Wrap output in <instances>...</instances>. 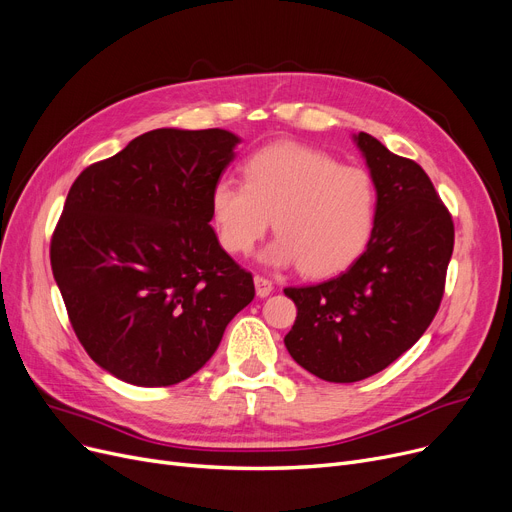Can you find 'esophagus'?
Instances as JSON below:
<instances>
[{"label": "esophagus", "instance_id": "34e87169", "mask_svg": "<svg viewBox=\"0 0 512 512\" xmlns=\"http://www.w3.org/2000/svg\"><path fill=\"white\" fill-rule=\"evenodd\" d=\"M255 290H257V297L265 299V297H270V292L274 290V284H272V280H267L263 276H255Z\"/></svg>", "mask_w": 512, "mask_h": 512}]
</instances>
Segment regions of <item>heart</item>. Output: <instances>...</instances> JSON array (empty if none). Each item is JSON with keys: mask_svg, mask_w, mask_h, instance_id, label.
<instances>
[{"mask_svg": "<svg viewBox=\"0 0 512 512\" xmlns=\"http://www.w3.org/2000/svg\"><path fill=\"white\" fill-rule=\"evenodd\" d=\"M245 182L222 178L211 191V218L220 245L232 255L251 253L274 218L276 240L263 261L297 265L321 278L346 270L367 247L378 211L371 174L340 166L299 143H276L253 153Z\"/></svg>", "mask_w": 512, "mask_h": 512, "instance_id": "1", "label": "heart"}]
</instances>
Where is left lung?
<instances>
[{
  "label": "left lung",
  "instance_id": "1",
  "mask_svg": "<svg viewBox=\"0 0 512 512\" xmlns=\"http://www.w3.org/2000/svg\"><path fill=\"white\" fill-rule=\"evenodd\" d=\"M378 191L367 249L338 276L284 288L297 321L284 344L317 378L351 384L386 369L436 317L454 247V222L417 161L357 134Z\"/></svg>",
  "mask_w": 512,
  "mask_h": 512
}]
</instances>
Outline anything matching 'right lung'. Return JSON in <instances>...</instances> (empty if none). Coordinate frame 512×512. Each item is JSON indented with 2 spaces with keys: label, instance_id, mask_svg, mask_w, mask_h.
I'll list each match as a JSON object with an SVG mask.
<instances>
[{
  "label": "right lung",
  "instance_id": "add662e5",
  "mask_svg": "<svg viewBox=\"0 0 512 512\" xmlns=\"http://www.w3.org/2000/svg\"><path fill=\"white\" fill-rule=\"evenodd\" d=\"M236 143L220 128H157L70 186L49 245L53 278L78 342L122 382L191 378L255 297L251 272L209 226Z\"/></svg>",
  "mask_w": 512,
  "mask_h": 512
}]
</instances>
